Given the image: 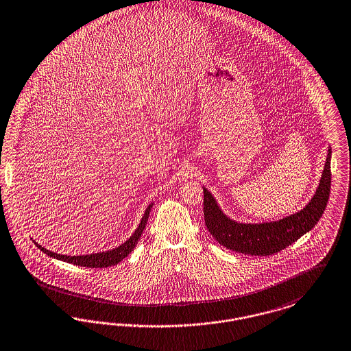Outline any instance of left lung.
I'll list each match as a JSON object with an SVG mask.
<instances>
[{"label":"left lung","instance_id":"obj_1","mask_svg":"<svg viewBox=\"0 0 351 351\" xmlns=\"http://www.w3.org/2000/svg\"><path fill=\"white\" fill-rule=\"evenodd\" d=\"M330 154L329 149L319 186L308 205L277 222L238 223L223 214L215 198L204 188V218L213 238L227 250L251 256L274 254L291 245L315 227L326 208L332 182Z\"/></svg>","mask_w":351,"mask_h":351}]
</instances>
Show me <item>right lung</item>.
<instances>
[{
  "instance_id": "right-lung-1",
  "label": "right lung",
  "mask_w": 351,
  "mask_h": 351,
  "mask_svg": "<svg viewBox=\"0 0 351 351\" xmlns=\"http://www.w3.org/2000/svg\"><path fill=\"white\" fill-rule=\"evenodd\" d=\"M152 208H153V204H150L146 208V211H145V214H143V217L141 219L140 226L137 227L134 234L128 239L125 243H123L120 247L111 250V251H107V252L93 253V254H84V256H66V254L51 252V251L45 250L42 245H39L35 240H34V243L45 254H48V256H51L53 258H57V260H61V261L71 263L73 265L84 267H113V265H117L123 258H125L126 256L132 252L134 250V247L137 245L138 239L141 238V235H142V232H143V230L146 227V223H147L149 214H150Z\"/></svg>"
}]
</instances>
